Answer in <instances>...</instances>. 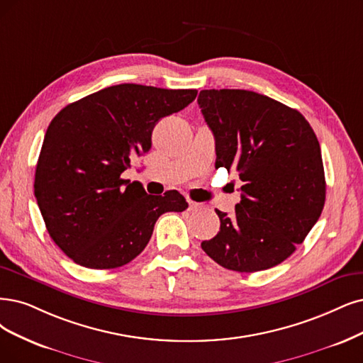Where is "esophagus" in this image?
<instances>
[{
  "instance_id": "obj_1",
  "label": "esophagus",
  "mask_w": 363,
  "mask_h": 363,
  "mask_svg": "<svg viewBox=\"0 0 363 363\" xmlns=\"http://www.w3.org/2000/svg\"><path fill=\"white\" fill-rule=\"evenodd\" d=\"M202 209V205L196 203V202H189V211H200Z\"/></svg>"
}]
</instances>
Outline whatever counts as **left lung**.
I'll return each instance as SVG.
<instances>
[{
    "mask_svg": "<svg viewBox=\"0 0 363 363\" xmlns=\"http://www.w3.org/2000/svg\"><path fill=\"white\" fill-rule=\"evenodd\" d=\"M197 103L216 138V166L242 181L235 213L216 209L220 232L202 248L225 269H269L291 256L323 211L315 133L296 109L252 91L203 89Z\"/></svg>",
    "mask_w": 363,
    "mask_h": 363,
    "instance_id": "1",
    "label": "left lung"
}]
</instances>
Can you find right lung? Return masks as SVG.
<instances>
[{
	"mask_svg": "<svg viewBox=\"0 0 363 363\" xmlns=\"http://www.w3.org/2000/svg\"><path fill=\"white\" fill-rule=\"evenodd\" d=\"M196 96V89L121 84L65 106L52 119L34 194L53 242L74 263L124 266L145 250L160 216L189 208L177 190L151 196L121 174L151 150L158 121Z\"/></svg>",
	"mask_w": 363,
	"mask_h": 363,
	"instance_id": "right-lung-1",
	"label": "right lung"
}]
</instances>
